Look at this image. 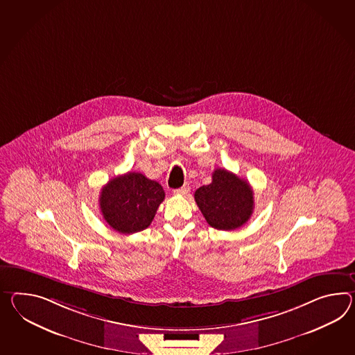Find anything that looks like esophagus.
Instances as JSON below:
<instances>
[{
	"label": "esophagus",
	"instance_id": "34e87169",
	"mask_svg": "<svg viewBox=\"0 0 355 355\" xmlns=\"http://www.w3.org/2000/svg\"><path fill=\"white\" fill-rule=\"evenodd\" d=\"M190 191V187H189V184H183L181 189H177V190H174V193H177V195H186L187 192Z\"/></svg>",
	"mask_w": 355,
	"mask_h": 355
}]
</instances>
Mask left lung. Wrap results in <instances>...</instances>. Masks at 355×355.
<instances>
[{"instance_id": "left-lung-1", "label": "left lung", "mask_w": 355, "mask_h": 355, "mask_svg": "<svg viewBox=\"0 0 355 355\" xmlns=\"http://www.w3.org/2000/svg\"><path fill=\"white\" fill-rule=\"evenodd\" d=\"M195 201L209 225L222 231L240 228L254 210V192L249 182L216 168L211 183L195 191Z\"/></svg>"}]
</instances>
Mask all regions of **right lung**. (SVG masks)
<instances>
[{"instance_id": "right-lung-1", "label": "right lung", "mask_w": 355, "mask_h": 355, "mask_svg": "<svg viewBox=\"0 0 355 355\" xmlns=\"http://www.w3.org/2000/svg\"><path fill=\"white\" fill-rule=\"evenodd\" d=\"M165 192L144 174L128 172L107 182L100 193L106 223L119 234H136L151 225Z\"/></svg>"}]
</instances>
